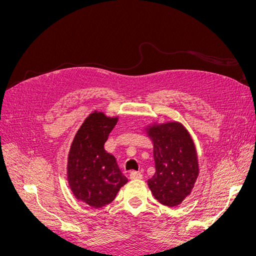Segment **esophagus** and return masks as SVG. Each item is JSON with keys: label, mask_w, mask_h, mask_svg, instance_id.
Here are the masks:
<instances>
[{"label": "esophagus", "mask_w": 256, "mask_h": 256, "mask_svg": "<svg viewBox=\"0 0 256 256\" xmlns=\"http://www.w3.org/2000/svg\"><path fill=\"white\" fill-rule=\"evenodd\" d=\"M130 178H132V180H142L143 178V174L141 172H131L130 173Z\"/></svg>", "instance_id": "34e87169"}]
</instances>
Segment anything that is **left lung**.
Returning <instances> with one entry per match:
<instances>
[{
  "label": "left lung",
  "mask_w": 256,
  "mask_h": 256,
  "mask_svg": "<svg viewBox=\"0 0 256 256\" xmlns=\"http://www.w3.org/2000/svg\"><path fill=\"white\" fill-rule=\"evenodd\" d=\"M156 173L148 180L152 196L166 206H177L189 196L198 176L194 144L180 122L150 128Z\"/></svg>",
  "instance_id": "8db88e82"
}]
</instances>
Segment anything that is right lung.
<instances>
[{"instance_id":"add662e5","label":"right lung","mask_w":256,"mask_h":256,"mask_svg":"<svg viewBox=\"0 0 256 256\" xmlns=\"http://www.w3.org/2000/svg\"><path fill=\"white\" fill-rule=\"evenodd\" d=\"M118 118L92 113L76 132L68 156V180L76 198L100 208L111 203L128 180L104 143Z\"/></svg>"}]
</instances>
